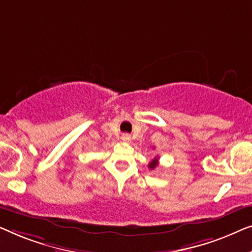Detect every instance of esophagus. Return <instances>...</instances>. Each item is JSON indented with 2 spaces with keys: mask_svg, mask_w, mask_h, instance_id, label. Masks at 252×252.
I'll return each instance as SVG.
<instances>
[{
  "mask_svg": "<svg viewBox=\"0 0 252 252\" xmlns=\"http://www.w3.org/2000/svg\"><path fill=\"white\" fill-rule=\"evenodd\" d=\"M121 139H122L123 141H129V140H130V134L123 133L122 137H121Z\"/></svg>",
  "mask_w": 252,
  "mask_h": 252,
  "instance_id": "1",
  "label": "esophagus"
}]
</instances>
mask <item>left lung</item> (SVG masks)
<instances>
[{
    "label": "left lung",
    "instance_id": "1",
    "mask_svg": "<svg viewBox=\"0 0 252 252\" xmlns=\"http://www.w3.org/2000/svg\"><path fill=\"white\" fill-rule=\"evenodd\" d=\"M158 158H155L154 160H152V162L150 163V164H148V166H150L151 170H153V169L157 168V165H158Z\"/></svg>",
    "mask_w": 252,
    "mask_h": 252
}]
</instances>
